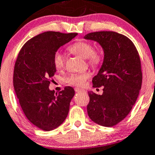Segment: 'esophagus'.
Listing matches in <instances>:
<instances>
[{"label": "esophagus", "mask_w": 155, "mask_h": 155, "mask_svg": "<svg viewBox=\"0 0 155 155\" xmlns=\"http://www.w3.org/2000/svg\"><path fill=\"white\" fill-rule=\"evenodd\" d=\"M74 91H75V92H81V91H83V90L80 88H74Z\"/></svg>", "instance_id": "obj_1"}]
</instances>
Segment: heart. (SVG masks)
<instances>
[{"label": "heart", "instance_id": "1", "mask_svg": "<svg viewBox=\"0 0 155 155\" xmlns=\"http://www.w3.org/2000/svg\"><path fill=\"white\" fill-rule=\"evenodd\" d=\"M69 49L73 53L81 55L84 58H87L88 64L92 67H97L102 64L103 61V55L102 51L98 49H94L91 43L86 41H79L74 42L69 47ZM66 58L62 52H55L53 56V64L57 70H61L65 65ZM90 77L87 72L73 73L66 78V82L71 86H82Z\"/></svg>", "mask_w": 155, "mask_h": 155}]
</instances>
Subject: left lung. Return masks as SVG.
Returning <instances> with one entry per match:
<instances>
[{
  "label": "left lung",
  "mask_w": 155,
  "mask_h": 155,
  "mask_svg": "<svg viewBox=\"0 0 155 155\" xmlns=\"http://www.w3.org/2000/svg\"><path fill=\"white\" fill-rule=\"evenodd\" d=\"M85 39L94 40L104 50V61L92 80L94 88L103 86L102 95L88 92L87 112L101 126L116 125L129 114L142 85L140 56L129 38L114 31L89 33Z\"/></svg>",
  "instance_id": "8db88e82"
}]
</instances>
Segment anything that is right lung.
Instances as JSON below:
<instances>
[{
  "mask_svg": "<svg viewBox=\"0 0 155 155\" xmlns=\"http://www.w3.org/2000/svg\"><path fill=\"white\" fill-rule=\"evenodd\" d=\"M77 35L55 31L40 34L26 41L15 62L13 85L19 103L31 124L45 131L58 127L68 115L74 90L66 86L57 94L49 86L56 72L55 53Z\"/></svg>",
  "mask_w": 155,
  "mask_h": 155,
  "instance_id": "1",
  "label": "right lung"
}]
</instances>
